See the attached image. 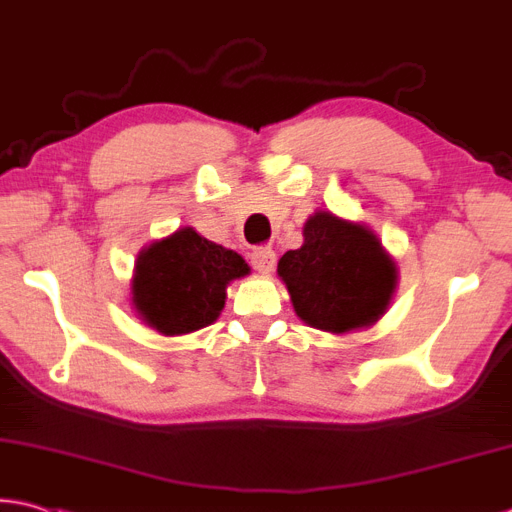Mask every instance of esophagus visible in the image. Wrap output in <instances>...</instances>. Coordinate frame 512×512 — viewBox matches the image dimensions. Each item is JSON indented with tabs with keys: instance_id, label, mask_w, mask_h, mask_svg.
<instances>
[{
	"instance_id": "1",
	"label": "esophagus",
	"mask_w": 512,
	"mask_h": 512,
	"mask_svg": "<svg viewBox=\"0 0 512 512\" xmlns=\"http://www.w3.org/2000/svg\"><path fill=\"white\" fill-rule=\"evenodd\" d=\"M275 262H278V257H275L273 248L269 246H259L250 253V264H253V269L264 275H269L275 269Z\"/></svg>"
}]
</instances>
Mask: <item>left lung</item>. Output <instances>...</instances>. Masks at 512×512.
<instances>
[{"label": "left lung", "instance_id": "left-lung-1", "mask_svg": "<svg viewBox=\"0 0 512 512\" xmlns=\"http://www.w3.org/2000/svg\"><path fill=\"white\" fill-rule=\"evenodd\" d=\"M303 234V246L278 262L300 319L330 332L378 321L396 287V266L376 234L328 212L314 214Z\"/></svg>", "mask_w": 512, "mask_h": 512}]
</instances>
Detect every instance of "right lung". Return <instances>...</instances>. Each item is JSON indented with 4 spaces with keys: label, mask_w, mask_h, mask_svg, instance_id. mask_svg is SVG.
Listing matches in <instances>:
<instances>
[{
    "label": "right lung",
    "mask_w": 512,
    "mask_h": 512,
    "mask_svg": "<svg viewBox=\"0 0 512 512\" xmlns=\"http://www.w3.org/2000/svg\"><path fill=\"white\" fill-rule=\"evenodd\" d=\"M250 269L241 255L184 227L152 243L136 262L134 305L161 335L209 326L225 305V287Z\"/></svg>",
    "instance_id": "1"
}]
</instances>
